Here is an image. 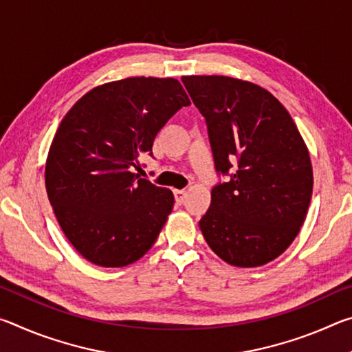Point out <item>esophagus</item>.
Segmentation results:
<instances>
[{
  "label": "esophagus",
  "instance_id": "34e87169",
  "mask_svg": "<svg viewBox=\"0 0 352 352\" xmlns=\"http://www.w3.org/2000/svg\"><path fill=\"white\" fill-rule=\"evenodd\" d=\"M186 195H188V192H186V190H183V189H175L174 190V197H175V201L178 205L183 204L184 199H186Z\"/></svg>",
  "mask_w": 352,
  "mask_h": 352
}]
</instances>
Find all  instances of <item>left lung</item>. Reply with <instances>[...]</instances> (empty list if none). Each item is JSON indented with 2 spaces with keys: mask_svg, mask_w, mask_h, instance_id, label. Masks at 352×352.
I'll use <instances>...</instances> for the list:
<instances>
[{
  "mask_svg": "<svg viewBox=\"0 0 352 352\" xmlns=\"http://www.w3.org/2000/svg\"><path fill=\"white\" fill-rule=\"evenodd\" d=\"M204 115L219 175L200 219L205 241L236 267H259L285 252L312 197L311 157L294 119L264 88L225 76H184Z\"/></svg>",
  "mask_w": 352,
  "mask_h": 352,
  "instance_id": "8db88e82",
  "label": "left lung"
}]
</instances>
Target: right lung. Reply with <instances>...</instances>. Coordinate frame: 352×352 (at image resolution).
I'll list each match as a JSON object with an SVG mask.
<instances>
[{
	"label": "right lung",
	"instance_id": "obj_1",
	"mask_svg": "<svg viewBox=\"0 0 352 352\" xmlns=\"http://www.w3.org/2000/svg\"><path fill=\"white\" fill-rule=\"evenodd\" d=\"M190 105L175 79L129 77L88 91L62 119L47 153V197L83 258L124 267L157 241L174 206L169 189L132 172L164 124Z\"/></svg>",
	"mask_w": 352,
	"mask_h": 352
}]
</instances>
